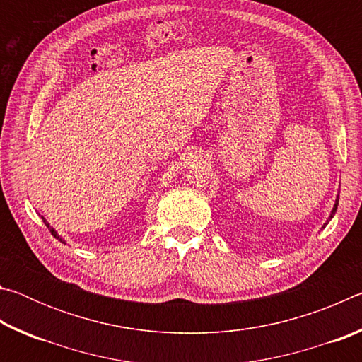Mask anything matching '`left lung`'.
<instances>
[{"label":"left lung","instance_id":"8db88e82","mask_svg":"<svg viewBox=\"0 0 362 362\" xmlns=\"http://www.w3.org/2000/svg\"><path fill=\"white\" fill-rule=\"evenodd\" d=\"M337 206H339V196H337V199H335V204H334V209H332V212H330V216H329V220H330V218H332V217L335 216ZM329 220H327V222H329ZM327 222H326V223H324V226H326V225H327ZM324 226H322V228H324Z\"/></svg>","mask_w":362,"mask_h":362}]
</instances>
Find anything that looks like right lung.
<instances>
[{
    "label": "right lung",
    "instance_id": "right-lung-1",
    "mask_svg": "<svg viewBox=\"0 0 362 362\" xmlns=\"http://www.w3.org/2000/svg\"><path fill=\"white\" fill-rule=\"evenodd\" d=\"M41 218H42V222H45V225H46V226H47V228H49V231H51V235H52L54 238H56V240H59L60 243H65V241L62 240V238H60V236L57 235V231H56V230H54V228H52V226H51V225H49V223L46 222V218H45V217H42V216H41Z\"/></svg>",
    "mask_w": 362,
    "mask_h": 362
}]
</instances>
